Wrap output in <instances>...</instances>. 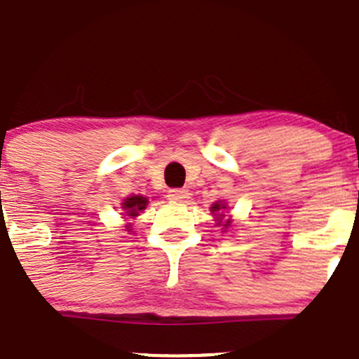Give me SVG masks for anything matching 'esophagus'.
Segmentation results:
<instances>
[{"mask_svg": "<svg viewBox=\"0 0 359 359\" xmlns=\"http://www.w3.org/2000/svg\"><path fill=\"white\" fill-rule=\"evenodd\" d=\"M189 191L186 189H170L168 191V199L175 203H186L189 199Z\"/></svg>", "mask_w": 359, "mask_h": 359, "instance_id": "34e87169", "label": "esophagus"}]
</instances>
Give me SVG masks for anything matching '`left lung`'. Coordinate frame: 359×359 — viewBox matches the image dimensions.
I'll return each mask as SVG.
<instances>
[{
  "label": "left lung",
  "mask_w": 359,
  "mask_h": 359,
  "mask_svg": "<svg viewBox=\"0 0 359 359\" xmlns=\"http://www.w3.org/2000/svg\"><path fill=\"white\" fill-rule=\"evenodd\" d=\"M225 210H227V203H225L224 199L213 203L210 208L211 215L215 217V222H217V227H220L222 232H229V230L233 227L232 217H227V215H225Z\"/></svg>",
  "instance_id": "left-lung-1"
}]
</instances>
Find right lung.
Segmentation results:
<instances>
[{"instance_id": "obj_1", "label": "right lung", "mask_w": 359, "mask_h": 359, "mask_svg": "<svg viewBox=\"0 0 359 359\" xmlns=\"http://www.w3.org/2000/svg\"><path fill=\"white\" fill-rule=\"evenodd\" d=\"M149 199L146 198V196H141V194H130L127 196V198L122 199V203H120V208L123 211V218H132V220H135V218L139 217V213H142V211L146 210V206H148ZM127 232H132V225L127 224L126 225Z\"/></svg>"}]
</instances>
